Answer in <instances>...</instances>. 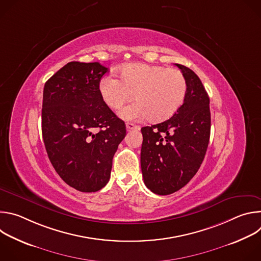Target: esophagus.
<instances>
[{
  "instance_id": "obj_1",
  "label": "esophagus",
  "mask_w": 261,
  "mask_h": 261,
  "mask_svg": "<svg viewBox=\"0 0 261 261\" xmlns=\"http://www.w3.org/2000/svg\"><path fill=\"white\" fill-rule=\"evenodd\" d=\"M126 128L128 131H131V130H138L139 129V126L135 125V124H132V123H127L126 124Z\"/></svg>"
}]
</instances>
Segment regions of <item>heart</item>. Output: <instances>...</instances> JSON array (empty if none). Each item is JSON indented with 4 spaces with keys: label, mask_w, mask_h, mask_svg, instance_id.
<instances>
[{
    "label": "heart",
    "mask_w": 261,
    "mask_h": 261,
    "mask_svg": "<svg viewBox=\"0 0 261 261\" xmlns=\"http://www.w3.org/2000/svg\"><path fill=\"white\" fill-rule=\"evenodd\" d=\"M104 102L118 110L134 94L136 101L121 111L125 120L161 122L170 118L182 104L187 94V81L181 71L141 63L121 69V80L107 75L99 83Z\"/></svg>",
    "instance_id": "b5f03b06"
}]
</instances>
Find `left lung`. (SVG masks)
I'll return each instance as SVG.
<instances>
[{
  "mask_svg": "<svg viewBox=\"0 0 261 261\" xmlns=\"http://www.w3.org/2000/svg\"><path fill=\"white\" fill-rule=\"evenodd\" d=\"M187 81V94L174 115L157 125L142 127L140 165L146 187L168 195L187 185L198 171L210 141L208 95L196 74L175 64Z\"/></svg>",
  "mask_w": 261,
  "mask_h": 261,
  "instance_id": "1",
  "label": "left lung"
}]
</instances>
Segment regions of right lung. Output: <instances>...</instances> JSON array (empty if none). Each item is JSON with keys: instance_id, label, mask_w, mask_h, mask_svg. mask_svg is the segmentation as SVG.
<instances>
[{"instance_id": "1", "label": "right lung", "mask_w": 261, "mask_h": 261, "mask_svg": "<svg viewBox=\"0 0 261 261\" xmlns=\"http://www.w3.org/2000/svg\"><path fill=\"white\" fill-rule=\"evenodd\" d=\"M107 68L70 62L45 83L42 136L48 158L70 187L81 192L102 189L113 158L126 136V125L99 91Z\"/></svg>"}]
</instances>
